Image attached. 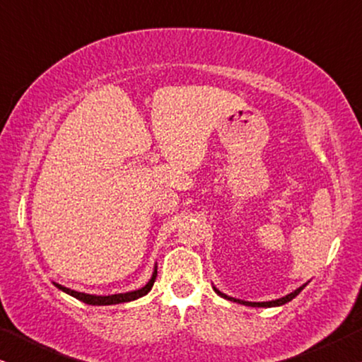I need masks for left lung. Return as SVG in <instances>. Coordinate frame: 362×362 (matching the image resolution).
<instances>
[{"label":"left lung","instance_id":"1","mask_svg":"<svg viewBox=\"0 0 362 362\" xmlns=\"http://www.w3.org/2000/svg\"><path fill=\"white\" fill-rule=\"evenodd\" d=\"M308 285V281H306L305 285H301V286H298V288H296L295 291H291V293H288V295H285V296H281V298H276V300H270V301H245V300H239V298H234V296H229V295H226V293H222V291H219L216 288V286H212V288H214V291L219 296H222V298H226V300H229V301H235V303H240V305H245V306H254V308H272V306H281V305H285V303H288V301H291L295 298L296 295L300 293L301 290L305 288V286Z\"/></svg>","mask_w":362,"mask_h":362}]
</instances>
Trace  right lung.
Returning <instances> with one entry per match:
<instances>
[{"mask_svg": "<svg viewBox=\"0 0 362 362\" xmlns=\"http://www.w3.org/2000/svg\"><path fill=\"white\" fill-rule=\"evenodd\" d=\"M156 274H158V269L155 265V270H153L151 279L148 280V284L145 286H141V288L133 290V291H127V293H115V295H90V293H83V291L71 290V288H67V286L56 284V281H52V284H54V286H57L59 290L64 291V293L71 295V296H74V298L83 301V303L93 305V306H105V305L128 303V301L138 300V298H141V296H145L148 291L153 288V284H155V280H156Z\"/></svg>", "mask_w": 362, "mask_h": 362, "instance_id": "1", "label": "right lung"}]
</instances>
